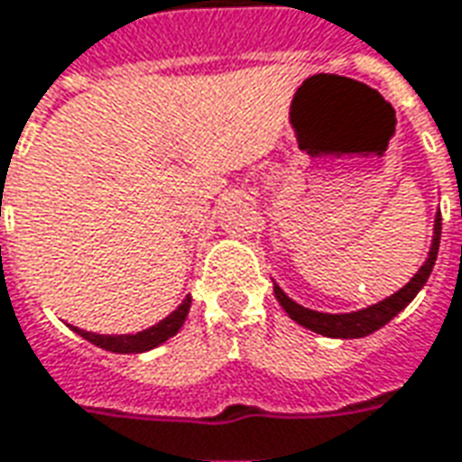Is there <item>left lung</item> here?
I'll list each match as a JSON object with an SVG mask.
<instances>
[{
    "mask_svg": "<svg viewBox=\"0 0 462 462\" xmlns=\"http://www.w3.org/2000/svg\"><path fill=\"white\" fill-rule=\"evenodd\" d=\"M438 246H440V211L435 216V234H433V246H430V254H428V261H425L420 271L411 278V283L403 286V289L393 293L391 299L381 300V303H375L371 309H363L356 310V313H341V316H333V313H319V310H310L303 309L299 303H293V300L283 293V291L273 286V293H276L278 303L283 306V310L289 313L291 319L300 323V326H306V328L316 330L320 336H328V338H363V336H368L373 330L383 328L388 320L398 316L401 310L415 299V293L423 289L425 281L430 276V271L435 266V258H438Z\"/></svg>",
    "mask_w": 462,
    "mask_h": 462,
    "instance_id": "1",
    "label": "left lung"
}]
</instances>
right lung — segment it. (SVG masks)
<instances>
[{
  "label": "right lung",
  "mask_w": 462,
  "mask_h": 462,
  "mask_svg": "<svg viewBox=\"0 0 462 462\" xmlns=\"http://www.w3.org/2000/svg\"><path fill=\"white\" fill-rule=\"evenodd\" d=\"M189 306H191V299H186L179 309L173 310L169 319H163L162 323H156L152 328L142 330L136 336H99V333H89V330L74 328L79 333L81 338H87L94 346L99 348H106L111 353H143L149 348H156L159 343L169 341L171 336L179 333V328L184 326L186 313H189Z\"/></svg>",
  "instance_id": "obj_1"
}]
</instances>
